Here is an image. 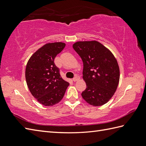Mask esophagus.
<instances>
[{"mask_svg":"<svg viewBox=\"0 0 146 146\" xmlns=\"http://www.w3.org/2000/svg\"><path fill=\"white\" fill-rule=\"evenodd\" d=\"M80 80V77L79 76H75L74 78L73 79V81H74V82H75V81H78V80Z\"/></svg>","mask_w":146,"mask_h":146,"instance_id":"34e87169","label":"esophagus"}]
</instances>
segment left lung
<instances>
[{
    "instance_id": "8db88e82",
    "label": "left lung",
    "mask_w": 146,
    "mask_h": 146,
    "mask_svg": "<svg viewBox=\"0 0 146 146\" xmlns=\"http://www.w3.org/2000/svg\"><path fill=\"white\" fill-rule=\"evenodd\" d=\"M83 63V78L86 88L83 99L94 106L108 103L119 84V68L116 58L103 44L95 41L77 42L73 45Z\"/></svg>"
}]
</instances>
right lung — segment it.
Masks as SVG:
<instances>
[{
  "instance_id": "add662e5",
  "label": "right lung",
  "mask_w": 146,
  "mask_h": 146,
  "mask_svg": "<svg viewBox=\"0 0 146 146\" xmlns=\"http://www.w3.org/2000/svg\"><path fill=\"white\" fill-rule=\"evenodd\" d=\"M63 42L48 43L33 54L25 69L26 82L32 96L43 106H52L62 100L69 83L63 80L54 59L65 46Z\"/></svg>"
}]
</instances>
